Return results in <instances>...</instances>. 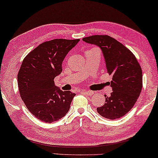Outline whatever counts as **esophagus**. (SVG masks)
I'll list each match as a JSON object with an SVG mask.
<instances>
[{"mask_svg":"<svg viewBox=\"0 0 158 158\" xmlns=\"http://www.w3.org/2000/svg\"><path fill=\"white\" fill-rule=\"evenodd\" d=\"M81 92L84 93L85 94H87L88 96H92L94 94V92L93 91H90V90H84V89H81Z\"/></svg>","mask_w":158,"mask_h":158,"instance_id":"1","label":"esophagus"}]
</instances>
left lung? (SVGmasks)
I'll return each mask as SVG.
<instances>
[{"label": "left lung", "instance_id": "8db88e82", "mask_svg": "<svg viewBox=\"0 0 158 158\" xmlns=\"http://www.w3.org/2000/svg\"><path fill=\"white\" fill-rule=\"evenodd\" d=\"M100 47L107 73L112 76L113 92L106 96V103L97 107L102 117L111 120L122 117L136 103L142 89V71L134 54L122 44L108 35H92L82 39Z\"/></svg>", "mask_w": 158, "mask_h": 158}]
</instances>
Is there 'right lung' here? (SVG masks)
Returning <instances> with one entry per match:
<instances>
[{
  "mask_svg": "<svg viewBox=\"0 0 158 158\" xmlns=\"http://www.w3.org/2000/svg\"><path fill=\"white\" fill-rule=\"evenodd\" d=\"M80 40L55 39L45 41L24 58L17 75L19 94L29 111L46 123L64 117L76 94L55 85L54 78L62 71L69 51Z\"/></svg>",
  "mask_w": 158,
  "mask_h": 158,
  "instance_id": "add662e5",
  "label": "right lung"
}]
</instances>
